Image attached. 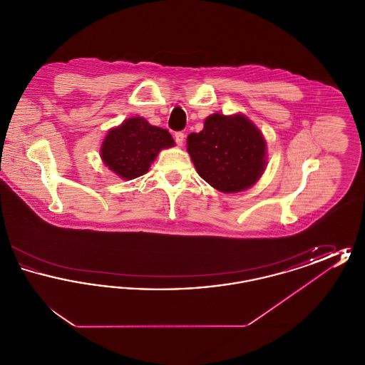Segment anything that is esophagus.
Listing matches in <instances>:
<instances>
[{
  "mask_svg": "<svg viewBox=\"0 0 365 365\" xmlns=\"http://www.w3.org/2000/svg\"><path fill=\"white\" fill-rule=\"evenodd\" d=\"M174 138L175 142H176L179 146H182V145H183V140H185V134H183L182 131H178V133H175Z\"/></svg>",
  "mask_w": 365,
  "mask_h": 365,
  "instance_id": "1",
  "label": "esophagus"
}]
</instances>
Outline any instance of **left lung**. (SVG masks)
<instances>
[{
	"label": "left lung",
	"mask_w": 365,
	"mask_h": 365,
	"mask_svg": "<svg viewBox=\"0 0 365 365\" xmlns=\"http://www.w3.org/2000/svg\"><path fill=\"white\" fill-rule=\"evenodd\" d=\"M187 152L198 175L223 192L249 189L267 165L265 139L243 115H210L187 137Z\"/></svg>",
	"instance_id": "obj_1"
}]
</instances>
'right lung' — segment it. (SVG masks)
<instances>
[{"label":"right lung","instance_id":"add662e5","mask_svg":"<svg viewBox=\"0 0 365 365\" xmlns=\"http://www.w3.org/2000/svg\"><path fill=\"white\" fill-rule=\"evenodd\" d=\"M174 145V138L167 130L138 116L109 130L100 153L110 171L124 180H131L149 171L160 150Z\"/></svg>","mask_w":365,"mask_h":365}]
</instances>
